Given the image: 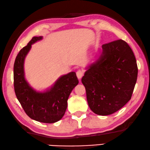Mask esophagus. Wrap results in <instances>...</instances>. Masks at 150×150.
Returning <instances> with one entry per match:
<instances>
[{
  "label": "esophagus",
  "mask_w": 150,
  "mask_h": 150,
  "mask_svg": "<svg viewBox=\"0 0 150 150\" xmlns=\"http://www.w3.org/2000/svg\"><path fill=\"white\" fill-rule=\"evenodd\" d=\"M76 76H77V77H78V79L80 80L81 78H82L83 76V71L82 70H78L77 72H76Z\"/></svg>",
  "instance_id": "esophagus-1"
}]
</instances>
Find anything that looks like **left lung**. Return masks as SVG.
I'll list each match as a JSON object with an SVG mask.
<instances>
[{
    "mask_svg": "<svg viewBox=\"0 0 150 150\" xmlns=\"http://www.w3.org/2000/svg\"><path fill=\"white\" fill-rule=\"evenodd\" d=\"M137 76L136 58L127 42L103 45L99 59L82 78L91 111L103 116L119 111L131 99Z\"/></svg>",
    "mask_w": 150,
    "mask_h": 150,
    "instance_id": "left-lung-1",
    "label": "left lung"
}]
</instances>
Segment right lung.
Here are the masks:
<instances>
[{
    "mask_svg": "<svg viewBox=\"0 0 150 150\" xmlns=\"http://www.w3.org/2000/svg\"><path fill=\"white\" fill-rule=\"evenodd\" d=\"M42 39L41 36L33 37L16 58L14 91L22 108L31 119L44 123H54L64 116L68 97L79 82L76 72H71L60 77L51 88L43 92H38L31 87L25 78V58L31 48V45Z\"/></svg>",
    "mask_w": 150,
    "mask_h": 150,
    "instance_id": "right-lung-1",
    "label": "right lung"
}]
</instances>
